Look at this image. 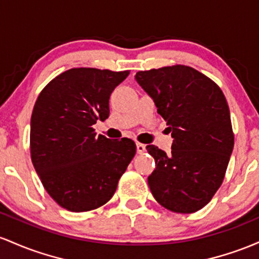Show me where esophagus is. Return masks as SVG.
Instances as JSON below:
<instances>
[{
	"label": "esophagus",
	"mask_w": 259,
	"mask_h": 259,
	"mask_svg": "<svg viewBox=\"0 0 259 259\" xmlns=\"http://www.w3.org/2000/svg\"><path fill=\"white\" fill-rule=\"evenodd\" d=\"M144 152H145V145L142 144V143H137V153L142 154Z\"/></svg>",
	"instance_id": "esophagus-1"
}]
</instances>
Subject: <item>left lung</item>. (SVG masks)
Here are the masks:
<instances>
[{
  "instance_id": "1",
  "label": "left lung",
  "mask_w": 259,
  "mask_h": 259,
  "mask_svg": "<svg viewBox=\"0 0 259 259\" xmlns=\"http://www.w3.org/2000/svg\"><path fill=\"white\" fill-rule=\"evenodd\" d=\"M136 80L153 99L174 138L171 153L155 145L148 185L159 204L190 214L207 205L223 184L234 149L230 111L222 89L192 67L139 71Z\"/></svg>"
}]
</instances>
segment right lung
Wrapping results in <instances>:
<instances>
[{"label":"right lung","instance_id":"right-lung-1","mask_svg":"<svg viewBox=\"0 0 259 259\" xmlns=\"http://www.w3.org/2000/svg\"><path fill=\"white\" fill-rule=\"evenodd\" d=\"M130 71L72 68L42 89L30 120L31 161L46 192L69 211H88L114 196L136 154L132 139L94 132L109 99Z\"/></svg>","mask_w":259,"mask_h":259}]
</instances>
